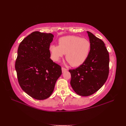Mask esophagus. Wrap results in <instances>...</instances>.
Listing matches in <instances>:
<instances>
[{"instance_id":"esophagus-1","label":"esophagus","mask_w":126,"mask_h":126,"mask_svg":"<svg viewBox=\"0 0 126 126\" xmlns=\"http://www.w3.org/2000/svg\"><path fill=\"white\" fill-rule=\"evenodd\" d=\"M62 70L63 73H64V71H67L68 70V69L65 68H64V67H62Z\"/></svg>"}]
</instances>
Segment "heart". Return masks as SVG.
<instances>
[{"label":"heart","mask_w":126,"mask_h":126,"mask_svg":"<svg viewBox=\"0 0 126 126\" xmlns=\"http://www.w3.org/2000/svg\"><path fill=\"white\" fill-rule=\"evenodd\" d=\"M91 49L88 39L74 36L63 37L58 40V45H50L51 57L57 62L65 54L66 60L73 66L82 65L86 61Z\"/></svg>","instance_id":"heart-1"}]
</instances>
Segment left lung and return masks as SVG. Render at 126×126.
<instances>
[{
  "instance_id": "obj_1",
  "label": "left lung",
  "mask_w": 126,
  "mask_h": 126,
  "mask_svg": "<svg viewBox=\"0 0 126 126\" xmlns=\"http://www.w3.org/2000/svg\"><path fill=\"white\" fill-rule=\"evenodd\" d=\"M91 44L89 56L82 65L73 70L70 84L77 94L88 96L96 93L105 83L109 71V52L104 42L87 31Z\"/></svg>"
}]
</instances>
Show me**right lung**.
<instances>
[{"instance_id": "right-lung-1", "label": "right lung", "mask_w": 126, "mask_h": 126, "mask_svg": "<svg viewBox=\"0 0 126 126\" xmlns=\"http://www.w3.org/2000/svg\"><path fill=\"white\" fill-rule=\"evenodd\" d=\"M53 35L34 31L21 42L15 63L18 83L36 100L49 97L62 74L61 66L51 60L50 45Z\"/></svg>"}]
</instances>
